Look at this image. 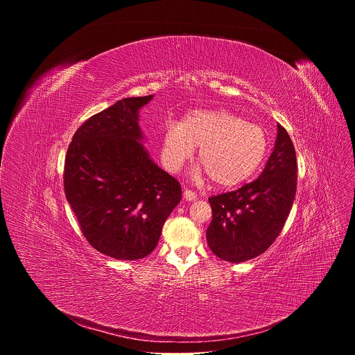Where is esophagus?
Returning a JSON list of instances; mask_svg holds the SVG:
<instances>
[{
    "instance_id": "obj_1",
    "label": "esophagus",
    "mask_w": 355,
    "mask_h": 355,
    "mask_svg": "<svg viewBox=\"0 0 355 355\" xmlns=\"http://www.w3.org/2000/svg\"><path fill=\"white\" fill-rule=\"evenodd\" d=\"M184 198L187 200H195L196 199V193L192 191V189H184Z\"/></svg>"
}]
</instances>
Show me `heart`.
<instances>
[{
    "label": "heart",
    "mask_w": 355,
    "mask_h": 355,
    "mask_svg": "<svg viewBox=\"0 0 355 355\" xmlns=\"http://www.w3.org/2000/svg\"><path fill=\"white\" fill-rule=\"evenodd\" d=\"M199 146V162L219 185L243 182L260 167L266 151L264 130L225 110H196L181 123H170L163 136L162 156L170 171H178ZM198 170L195 175H199Z\"/></svg>",
    "instance_id": "1"
}]
</instances>
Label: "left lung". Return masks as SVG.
<instances>
[{
	"label": "left lung",
	"instance_id": "left-lung-1",
	"mask_svg": "<svg viewBox=\"0 0 355 355\" xmlns=\"http://www.w3.org/2000/svg\"><path fill=\"white\" fill-rule=\"evenodd\" d=\"M296 153L284 126L261 175L241 188L209 198L212 222L207 240L229 263L254 259L275 241L291 212L297 182Z\"/></svg>",
	"mask_w": 355,
	"mask_h": 355
}]
</instances>
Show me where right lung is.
<instances>
[{
  "label": "right lung",
  "instance_id": "obj_1",
  "mask_svg": "<svg viewBox=\"0 0 355 355\" xmlns=\"http://www.w3.org/2000/svg\"><path fill=\"white\" fill-rule=\"evenodd\" d=\"M153 95L123 98L87 119L64 160V192L87 241L116 260H139L159 243L181 185L143 144L139 110Z\"/></svg>",
  "mask_w": 355,
  "mask_h": 355
}]
</instances>
